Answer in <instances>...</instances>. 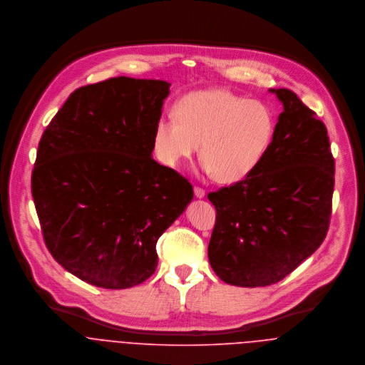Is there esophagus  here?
Here are the masks:
<instances>
[{"mask_svg":"<svg viewBox=\"0 0 365 365\" xmlns=\"http://www.w3.org/2000/svg\"><path fill=\"white\" fill-rule=\"evenodd\" d=\"M194 194H195V197H197V198H200V200H201V198H204V197H205V194H207V192H205V190H204V188H201V187H195V188H194Z\"/></svg>","mask_w":365,"mask_h":365,"instance_id":"obj_1","label":"esophagus"}]
</instances>
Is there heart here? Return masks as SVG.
<instances>
[{
  "instance_id": "heart-1",
  "label": "heart",
  "mask_w": 365,
  "mask_h": 365,
  "mask_svg": "<svg viewBox=\"0 0 365 365\" xmlns=\"http://www.w3.org/2000/svg\"><path fill=\"white\" fill-rule=\"evenodd\" d=\"M275 119L268 105L246 100L223 88L188 93L163 116L153 132V153L170 167L181 168L197 153L202 171L219 182L247 178L269 149Z\"/></svg>"
}]
</instances>
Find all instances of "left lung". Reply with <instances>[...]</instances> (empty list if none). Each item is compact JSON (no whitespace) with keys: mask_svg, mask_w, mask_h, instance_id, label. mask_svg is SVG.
I'll return each instance as SVG.
<instances>
[{"mask_svg":"<svg viewBox=\"0 0 365 365\" xmlns=\"http://www.w3.org/2000/svg\"><path fill=\"white\" fill-rule=\"evenodd\" d=\"M282 103L268 152L245 180L209 201L216 222L208 257L236 287H267L292 272L327 235L334 158L327 129L295 93L269 88Z\"/></svg>","mask_w":365,"mask_h":365,"instance_id":"8db88e82","label":"left lung"}]
</instances>
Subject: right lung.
Listing matches in <instances>:
<instances>
[{
  "label": "right lung",
  "instance_id": "add662e5",
  "mask_svg": "<svg viewBox=\"0 0 365 365\" xmlns=\"http://www.w3.org/2000/svg\"><path fill=\"white\" fill-rule=\"evenodd\" d=\"M170 83L115 77L77 88L39 142L32 197L53 259L77 278L125 289L156 271V243L194 197L152 157Z\"/></svg>",
  "mask_w": 365,
  "mask_h": 365
}]
</instances>
